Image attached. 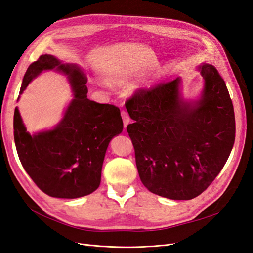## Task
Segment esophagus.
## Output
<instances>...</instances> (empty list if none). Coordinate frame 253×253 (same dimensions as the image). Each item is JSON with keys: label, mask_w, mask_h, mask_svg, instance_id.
<instances>
[{"label": "esophagus", "mask_w": 253, "mask_h": 253, "mask_svg": "<svg viewBox=\"0 0 253 253\" xmlns=\"http://www.w3.org/2000/svg\"><path fill=\"white\" fill-rule=\"evenodd\" d=\"M121 117H123L124 126H125V128H126V126H127L128 123H129V116H128L127 112H126V111H121Z\"/></svg>", "instance_id": "1"}]
</instances>
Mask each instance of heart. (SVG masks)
<instances>
[{"label":"heart","mask_w":253,"mask_h":253,"mask_svg":"<svg viewBox=\"0 0 253 253\" xmlns=\"http://www.w3.org/2000/svg\"><path fill=\"white\" fill-rule=\"evenodd\" d=\"M110 80H111V82L115 85H124L127 82L128 79H127V76L124 72H118V73L111 76Z\"/></svg>","instance_id":"1"}]
</instances>
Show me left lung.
Masks as SVG:
<instances>
[{
	"mask_svg": "<svg viewBox=\"0 0 253 253\" xmlns=\"http://www.w3.org/2000/svg\"><path fill=\"white\" fill-rule=\"evenodd\" d=\"M204 88L185 99L181 78L140 90L126 103V126L142 184L174 200L200 195L225 165L235 143L234 106L217 68L201 63Z\"/></svg>",
	"mask_w": 253,
	"mask_h": 253,
	"instance_id": "left-lung-1",
	"label": "left lung"
}]
</instances>
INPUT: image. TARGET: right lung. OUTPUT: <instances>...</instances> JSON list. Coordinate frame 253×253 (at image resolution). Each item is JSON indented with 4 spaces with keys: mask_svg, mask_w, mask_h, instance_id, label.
I'll list each match as a JSON object with an SVG mask.
<instances>
[{
    "mask_svg": "<svg viewBox=\"0 0 253 253\" xmlns=\"http://www.w3.org/2000/svg\"><path fill=\"white\" fill-rule=\"evenodd\" d=\"M44 70L66 76L74 98L57 126L33 135L27 132L15 108L13 128L17 155L26 172L45 194L57 198L86 196L100 184L110 141L123 132L120 110L88 99L84 70L52 55H42L28 67L18 98Z\"/></svg>",
    "mask_w": 253,
    "mask_h": 253,
    "instance_id": "add662e5",
    "label": "right lung"
}]
</instances>
